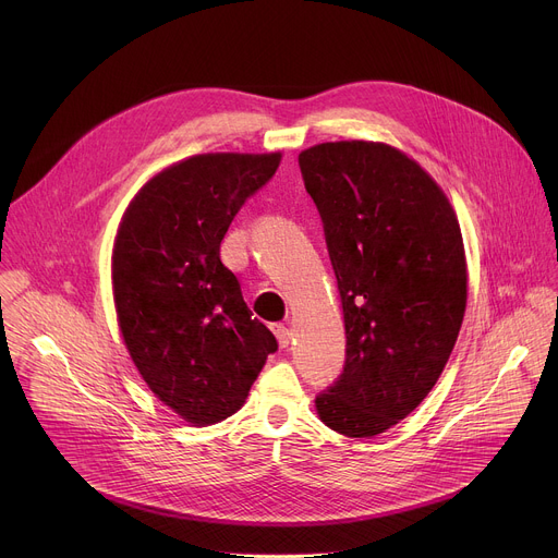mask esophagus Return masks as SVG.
Segmentation results:
<instances>
[{
    "instance_id": "obj_1",
    "label": "esophagus",
    "mask_w": 558,
    "mask_h": 558,
    "mask_svg": "<svg viewBox=\"0 0 558 558\" xmlns=\"http://www.w3.org/2000/svg\"><path fill=\"white\" fill-rule=\"evenodd\" d=\"M274 333H276L278 344H280L282 349H287L289 342H291V331H289L284 325H274Z\"/></svg>"
}]
</instances>
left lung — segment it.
Instances as JSON below:
<instances>
[{"label":"left lung","mask_w":558,"mask_h":558,"mask_svg":"<svg viewBox=\"0 0 558 558\" xmlns=\"http://www.w3.org/2000/svg\"><path fill=\"white\" fill-rule=\"evenodd\" d=\"M298 166L347 329L342 373L315 409L347 437H373L422 404L452 353L468 295L461 229L439 185L390 145L320 143Z\"/></svg>","instance_id":"obj_1"}]
</instances>
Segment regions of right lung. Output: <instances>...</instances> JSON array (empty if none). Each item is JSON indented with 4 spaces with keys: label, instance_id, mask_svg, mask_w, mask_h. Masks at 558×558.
<instances>
[{
    "label": "right lung",
    "instance_id": "add662e5",
    "mask_svg": "<svg viewBox=\"0 0 558 558\" xmlns=\"http://www.w3.org/2000/svg\"><path fill=\"white\" fill-rule=\"evenodd\" d=\"M280 154H198L156 174L128 207L112 254L125 347L158 400L185 422L233 415L278 351L220 263L241 207L271 181Z\"/></svg>",
    "mask_w": 558,
    "mask_h": 558
}]
</instances>
